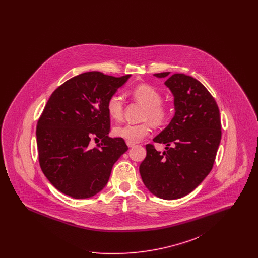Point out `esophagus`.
<instances>
[{"label":"esophagus","instance_id":"34e87169","mask_svg":"<svg viewBox=\"0 0 258 258\" xmlns=\"http://www.w3.org/2000/svg\"><path fill=\"white\" fill-rule=\"evenodd\" d=\"M126 145L128 148H133L135 146V143H132V142H128V141H126Z\"/></svg>","mask_w":258,"mask_h":258}]
</instances>
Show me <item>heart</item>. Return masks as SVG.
Masks as SVG:
<instances>
[{
  "mask_svg": "<svg viewBox=\"0 0 258 258\" xmlns=\"http://www.w3.org/2000/svg\"><path fill=\"white\" fill-rule=\"evenodd\" d=\"M131 96L146 107L144 120L150 121L155 125H161L166 122L169 112L166 106L161 103V94L156 88L147 84L138 85L132 90ZM107 112L113 120L119 121L122 119L123 102L119 96L113 95L109 98L107 101ZM113 133L119 138H123L132 143H137L150 135L151 124L149 122L139 124L126 123L116 126Z\"/></svg>",
  "mask_w": 258,
  "mask_h": 258,
  "instance_id": "obj_1",
  "label": "heart"
}]
</instances>
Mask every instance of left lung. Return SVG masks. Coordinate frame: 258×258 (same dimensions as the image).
Segmentation results:
<instances>
[{
    "label": "left lung",
    "instance_id": "obj_1",
    "mask_svg": "<svg viewBox=\"0 0 258 258\" xmlns=\"http://www.w3.org/2000/svg\"><path fill=\"white\" fill-rule=\"evenodd\" d=\"M154 75L166 79L164 85L173 95L175 114L153 139L166 144L165 151L146 145L147 155L139 172L154 196L173 200L190 194L212 170L221 143V117L215 98L194 77L170 76V73Z\"/></svg>",
    "mask_w": 258,
    "mask_h": 258
}]
</instances>
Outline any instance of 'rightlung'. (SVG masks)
<instances>
[{"label":"right lung","instance_id":"right-lung-1","mask_svg":"<svg viewBox=\"0 0 258 258\" xmlns=\"http://www.w3.org/2000/svg\"><path fill=\"white\" fill-rule=\"evenodd\" d=\"M132 75L89 72L64 82L51 95L37 126L40 168L59 191L84 199L106 185L114 163L127 151L110 138L107 101ZM100 140L97 148L88 143Z\"/></svg>","mask_w":258,"mask_h":258}]
</instances>
